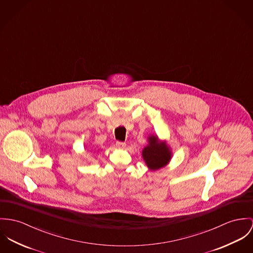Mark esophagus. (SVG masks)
<instances>
[{
  "label": "esophagus",
  "mask_w": 253,
  "mask_h": 253,
  "mask_svg": "<svg viewBox=\"0 0 253 253\" xmlns=\"http://www.w3.org/2000/svg\"><path fill=\"white\" fill-rule=\"evenodd\" d=\"M116 147L118 148V149H121V150H123V149H125L126 148V143H124V142H117L116 143Z\"/></svg>",
  "instance_id": "esophagus-1"
}]
</instances>
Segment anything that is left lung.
<instances>
[{
  "mask_svg": "<svg viewBox=\"0 0 253 253\" xmlns=\"http://www.w3.org/2000/svg\"><path fill=\"white\" fill-rule=\"evenodd\" d=\"M142 158L151 171L165 167L172 159V151L166 141L160 140L158 135L151 134L148 145L142 151Z\"/></svg>",
  "mask_w": 253,
  "mask_h": 253,
  "instance_id": "obj_1",
  "label": "left lung"
}]
</instances>
